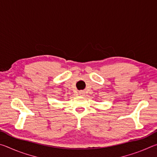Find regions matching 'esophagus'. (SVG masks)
I'll use <instances>...</instances> for the list:
<instances>
[{
  "instance_id": "esophagus-1",
  "label": "esophagus",
  "mask_w": 157,
  "mask_h": 157,
  "mask_svg": "<svg viewBox=\"0 0 157 157\" xmlns=\"http://www.w3.org/2000/svg\"><path fill=\"white\" fill-rule=\"evenodd\" d=\"M79 95H84V92L83 91H79Z\"/></svg>"
}]
</instances>
